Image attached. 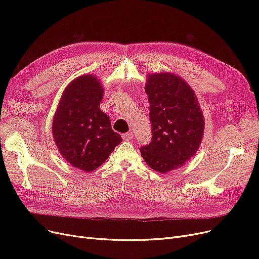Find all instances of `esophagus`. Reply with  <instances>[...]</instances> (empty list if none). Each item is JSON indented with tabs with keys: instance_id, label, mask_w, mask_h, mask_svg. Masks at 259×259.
<instances>
[{
	"instance_id": "1",
	"label": "esophagus",
	"mask_w": 259,
	"mask_h": 259,
	"mask_svg": "<svg viewBox=\"0 0 259 259\" xmlns=\"http://www.w3.org/2000/svg\"><path fill=\"white\" fill-rule=\"evenodd\" d=\"M121 138L124 141H131L133 139V133L132 132H128V133H124L121 135Z\"/></svg>"
}]
</instances>
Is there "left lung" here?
<instances>
[{
    "instance_id": "8db88e82",
    "label": "left lung",
    "mask_w": 259,
    "mask_h": 259,
    "mask_svg": "<svg viewBox=\"0 0 259 259\" xmlns=\"http://www.w3.org/2000/svg\"><path fill=\"white\" fill-rule=\"evenodd\" d=\"M145 91L150 103L152 138L141 153L149 167L167 173L184 166L196 153L205 120L196 94L176 74H148Z\"/></svg>"
}]
</instances>
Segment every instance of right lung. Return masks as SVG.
<instances>
[{
	"instance_id": "1",
	"label": "right lung",
	"mask_w": 259,
	"mask_h": 259,
	"mask_svg": "<svg viewBox=\"0 0 259 259\" xmlns=\"http://www.w3.org/2000/svg\"><path fill=\"white\" fill-rule=\"evenodd\" d=\"M103 95L97 76L80 75L65 88L53 116L58 150L71 166L86 172L99 168L121 143L110 117L100 109Z\"/></svg>"
}]
</instances>
